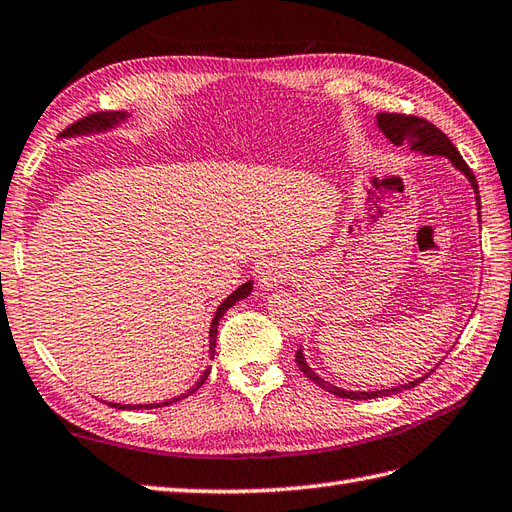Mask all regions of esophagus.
Wrapping results in <instances>:
<instances>
[{
  "label": "esophagus",
  "mask_w": 512,
  "mask_h": 512,
  "mask_svg": "<svg viewBox=\"0 0 512 512\" xmlns=\"http://www.w3.org/2000/svg\"><path fill=\"white\" fill-rule=\"evenodd\" d=\"M291 265L280 263V260H271V263H265L258 269V285L265 291L285 285V282L291 278Z\"/></svg>",
  "instance_id": "1"
}]
</instances>
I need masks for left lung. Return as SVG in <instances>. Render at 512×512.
Here are the masks:
<instances>
[{"instance_id":"left-lung-1","label":"left lung","mask_w":512,"mask_h":512,"mask_svg":"<svg viewBox=\"0 0 512 512\" xmlns=\"http://www.w3.org/2000/svg\"><path fill=\"white\" fill-rule=\"evenodd\" d=\"M377 127L381 129V133L388 138L392 144L401 146L407 144L414 153L420 155H440V157H447L451 162V166L460 170V173L469 179V184L475 192V201H478V217H480V190H478V179H475L473 170L467 166V162L462 160V155L458 153L456 146L451 144V140L447 138L445 133H442L434 124L423 120V118H416V116H403V113H377ZM295 361H298V368L309 377L313 383L320 385L322 390L331 392L335 396H342V399H352V401H366V399H379V396H392V394H399L401 390H410L416 388V385L423 381L425 377H429V372L425 374L423 379H414L410 383H403V385H396V388L390 390H370V392H357V390H344V388H337V385L324 381L320 374H317L309 363L304 359V352L302 348L295 352Z\"/></svg>"}]
</instances>
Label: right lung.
<instances>
[{"instance_id": "obj_1", "label": "right lung", "mask_w": 512, "mask_h": 512, "mask_svg": "<svg viewBox=\"0 0 512 512\" xmlns=\"http://www.w3.org/2000/svg\"><path fill=\"white\" fill-rule=\"evenodd\" d=\"M129 118H131L129 111H102V113H94V116H89V118H83V120L74 122L70 129H65V131L61 133V138H78V135L105 133V131L116 129L120 122L129 120ZM252 289H254V280H247V282H243V285L238 287L236 291H232L230 295H227V298L219 304V309H217V313H214V320H212V324H210V359H214V350H217V328H219V322H221L223 313H227V309H232V306H234L236 302L245 300L247 295L252 293ZM208 374H210V368L201 374L199 381H197L195 385H192V388H190L188 392L175 396V399H168V401H162V403H144V405H142V403H140V405L109 403V405L116 407V410H151V407H162V405L177 403V401H181V399H186V396H190L192 392H197V390L201 388V385L206 383Z\"/></svg>"}]
</instances>
